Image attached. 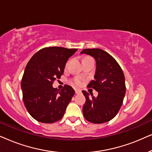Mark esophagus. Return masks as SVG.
<instances>
[{
  "label": "esophagus",
  "instance_id": "1",
  "mask_svg": "<svg viewBox=\"0 0 152 152\" xmlns=\"http://www.w3.org/2000/svg\"><path fill=\"white\" fill-rule=\"evenodd\" d=\"M82 92V91L80 90V89H75V93L76 94H79V93H81Z\"/></svg>",
  "mask_w": 152,
  "mask_h": 152
}]
</instances>
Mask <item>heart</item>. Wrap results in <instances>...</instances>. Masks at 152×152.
<instances>
[{
    "instance_id": "heart-1",
    "label": "heart",
    "mask_w": 152,
    "mask_h": 152,
    "mask_svg": "<svg viewBox=\"0 0 152 152\" xmlns=\"http://www.w3.org/2000/svg\"><path fill=\"white\" fill-rule=\"evenodd\" d=\"M85 59H89V57H86V58H85ZM75 84L77 85H80L81 84H82V81H81L80 79H79V78H77L76 80H75Z\"/></svg>"
}]
</instances>
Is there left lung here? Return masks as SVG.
Returning a JSON list of instances; mask_svg holds the SVG:
<instances>
[{
    "instance_id": "1",
    "label": "left lung",
    "mask_w": 152,
    "mask_h": 152,
    "mask_svg": "<svg viewBox=\"0 0 152 152\" xmlns=\"http://www.w3.org/2000/svg\"><path fill=\"white\" fill-rule=\"evenodd\" d=\"M80 53L90 55L95 60L94 80L87 86L98 92L96 97L90 93V97L88 93L82 91L86 97L83 115L92 123H104L115 117L123 102L126 92L123 72L115 59L103 50L84 49Z\"/></svg>"
}]
</instances>
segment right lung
Wrapping results in <instances>:
<instances>
[{"label":"right lung","mask_w":152,"mask_h":152,"mask_svg":"<svg viewBox=\"0 0 152 152\" xmlns=\"http://www.w3.org/2000/svg\"><path fill=\"white\" fill-rule=\"evenodd\" d=\"M77 49L49 47L35 53L27 64L21 81L23 99L31 116L43 123H53L63 117L75 94L65 85L61 91L53 82L64 73L66 61Z\"/></svg>","instance_id":"add662e5"}]
</instances>
